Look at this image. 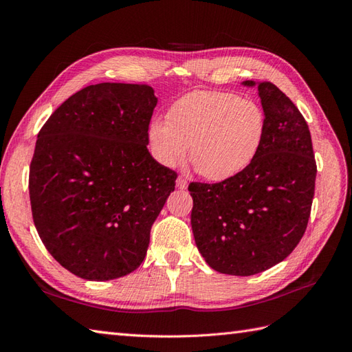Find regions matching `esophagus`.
Wrapping results in <instances>:
<instances>
[{"label": "esophagus", "mask_w": 352, "mask_h": 352, "mask_svg": "<svg viewBox=\"0 0 352 352\" xmlns=\"http://www.w3.org/2000/svg\"><path fill=\"white\" fill-rule=\"evenodd\" d=\"M176 186H177L179 189H186V188H188V180H186V177L179 176L177 180H176Z\"/></svg>", "instance_id": "esophagus-1"}]
</instances>
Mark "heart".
Wrapping results in <instances>:
<instances>
[{"label":"heart","mask_w":352,"mask_h":352,"mask_svg":"<svg viewBox=\"0 0 352 352\" xmlns=\"http://www.w3.org/2000/svg\"><path fill=\"white\" fill-rule=\"evenodd\" d=\"M267 119L260 105L232 92L194 91L179 98L167 119L148 127V142L160 164L189 158L208 180H226L247 168L260 151Z\"/></svg>","instance_id":"1"}]
</instances>
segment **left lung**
<instances>
[{
  "mask_svg": "<svg viewBox=\"0 0 352 352\" xmlns=\"http://www.w3.org/2000/svg\"><path fill=\"white\" fill-rule=\"evenodd\" d=\"M258 88L267 131L260 151L239 175L219 184L192 182L190 225L211 269L251 276L283 261L310 219L317 166L308 124L272 82Z\"/></svg>",
  "mask_w": 352,
  "mask_h": 352,
  "instance_id": "1",
  "label": "left lung"
}]
</instances>
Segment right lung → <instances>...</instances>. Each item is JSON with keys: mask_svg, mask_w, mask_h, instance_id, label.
I'll list each match as a JSON object with an SVG mask.
<instances>
[{"mask_svg": "<svg viewBox=\"0 0 352 352\" xmlns=\"http://www.w3.org/2000/svg\"><path fill=\"white\" fill-rule=\"evenodd\" d=\"M157 105L148 85L98 83L73 94L38 133L32 217L48 252L87 280L140 267L176 172L148 151Z\"/></svg>", "mask_w": 352, "mask_h": 352, "instance_id": "1", "label": "right lung"}]
</instances>
